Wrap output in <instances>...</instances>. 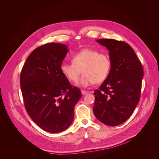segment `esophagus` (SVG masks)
Returning <instances> with one entry per match:
<instances>
[{"label":"esophagus","mask_w":159,"mask_h":159,"mask_svg":"<svg viewBox=\"0 0 159 159\" xmlns=\"http://www.w3.org/2000/svg\"><path fill=\"white\" fill-rule=\"evenodd\" d=\"M81 93H82V95H85V94L88 93V91H84V90H81Z\"/></svg>","instance_id":"obj_1"}]
</instances>
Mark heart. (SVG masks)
Returning <instances> with one entry per match:
<instances>
[{"mask_svg":"<svg viewBox=\"0 0 159 159\" xmlns=\"http://www.w3.org/2000/svg\"><path fill=\"white\" fill-rule=\"evenodd\" d=\"M72 62L61 64V73L71 82L75 83L82 71L84 74L78 83L82 87L103 81L109 73L111 65L107 55L91 48H84L75 53L72 56Z\"/></svg>","mask_w":159,"mask_h":159,"instance_id":"obj_1","label":"heart"}]
</instances>
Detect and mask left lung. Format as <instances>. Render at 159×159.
<instances>
[{
    "label": "left lung",
    "mask_w": 159,
    "mask_h": 159,
    "mask_svg": "<svg viewBox=\"0 0 159 159\" xmlns=\"http://www.w3.org/2000/svg\"><path fill=\"white\" fill-rule=\"evenodd\" d=\"M97 42L109 51L111 69L99 89H95L93 113L109 126L122 124L131 116L140 99L143 68L127 43L113 39Z\"/></svg>",
    "instance_id": "obj_1"
}]
</instances>
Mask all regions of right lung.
I'll list each match as a JSON object with an SVG mask.
<instances>
[{
	"label": "right lung",
	"instance_id": "add662e5",
	"mask_svg": "<svg viewBox=\"0 0 159 159\" xmlns=\"http://www.w3.org/2000/svg\"><path fill=\"white\" fill-rule=\"evenodd\" d=\"M67 46L49 43L34 50L24 65L20 86L25 107L38 127L50 133L68 129L74 117L75 105L81 92L73 87L60 67Z\"/></svg>",
	"mask_w": 159,
	"mask_h": 159
}]
</instances>
